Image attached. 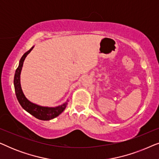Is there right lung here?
<instances>
[{
  "label": "right lung",
  "mask_w": 159,
  "mask_h": 159,
  "mask_svg": "<svg viewBox=\"0 0 159 159\" xmlns=\"http://www.w3.org/2000/svg\"><path fill=\"white\" fill-rule=\"evenodd\" d=\"M33 47L31 48L29 51L26 52V53L22 56L21 58L20 61H19V64L18 68L16 69V72L14 75V89L15 93H16V95L18 100L19 104H20L21 107H22L25 111H27L28 113L35 117V118L40 119V120H51L55 118V117L58 116V115L64 111V110L66 108L67 103L68 102L63 104L61 106H57V107H43V106H40L36 104L32 103L30 101L26 98V97L24 95L21 88L20 84V74L21 71V68L23 66V63L25 61V58L30 53V52L32 51Z\"/></svg>",
  "instance_id": "right-lung-1"
}]
</instances>
